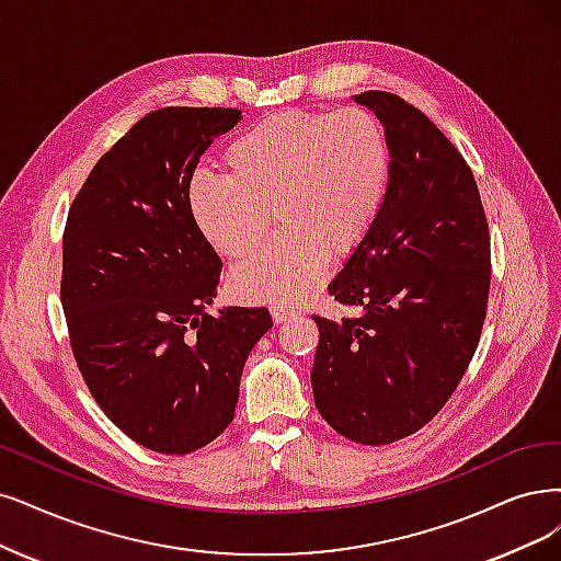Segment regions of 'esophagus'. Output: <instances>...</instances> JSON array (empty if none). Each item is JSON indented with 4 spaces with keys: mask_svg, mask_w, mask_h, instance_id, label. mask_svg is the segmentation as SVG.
Returning a JSON list of instances; mask_svg holds the SVG:
<instances>
[{
    "mask_svg": "<svg viewBox=\"0 0 561 561\" xmlns=\"http://www.w3.org/2000/svg\"><path fill=\"white\" fill-rule=\"evenodd\" d=\"M270 314H273V321H275V323H284V321H288V319H296V317H298L296 309H291V307H279V305H275L273 309H270Z\"/></svg>",
    "mask_w": 561,
    "mask_h": 561,
    "instance_id": "esophagus-1",
    "label": "esophagus"
}]
</instances>
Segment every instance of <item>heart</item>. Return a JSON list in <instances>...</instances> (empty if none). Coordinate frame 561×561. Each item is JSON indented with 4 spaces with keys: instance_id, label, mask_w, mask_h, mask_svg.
Wrapping results in <instances>:
<instances>
[{
    "instance_id": "obj_1",
    "label": "heart",
    "mask_w": 561,
    "mask_h": 561,
    "mask_svg": "<svg viewBox=\"0 0 561 561\" xmlns=\"http://www.w3.org/2000/svg\"><path fill=\"white\" fill-rule=\"evenodd\" d=\"M221 165L224 175L192 180V215L221 256L240 261L261 247L275 210L277 236L231 275L238 298L267 305L312 294L328 254L346 256L369 236L390 182L386 134L363 108L263 117L226 145Z\"/></svg>"
}]
</instances>
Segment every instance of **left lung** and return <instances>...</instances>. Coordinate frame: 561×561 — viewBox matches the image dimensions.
<instances>
[{
	"label": "left lung",
	"mask_w": 561,
	"mask_h": 561,
	"mask_svg": "<svg viewBox=\"0 0 561 561\" xmlns=\"http://www.w3.org/2000/svg\"><path fill=\"white\" fill-rule=\"evenodd\" d=\"M381 119L386 203L328 294L363 317L319 325L312 390L342 437L381 446L427 425L462 381L490 296V231L479 186L434 122L390 92L354 96Z\"/></svg>",
	"instance_id": "1"
}]
</instances>
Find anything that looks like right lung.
Returning <instances> with one entry per match:
<instances>
[{
	"mask_svg": "<svg viewBox=\"0 0 561 561\" xmlns=\"http://www.w3.org/2000/svg\"><path fill=\"white\" fill-rule=\"evenodd\" d=\"M238 108L169 106L140 117L76 194L59 296L76 365L136 444L186 455L236 416L242 367L273 328L265 307L205 312L221 259L190 207L203 152Z\"/></svg>",
	"mask_w": 561,
	"mask_h": 561,
	"instance_id": "add662e5",
	"label": "right lung"
}]
</instances>
